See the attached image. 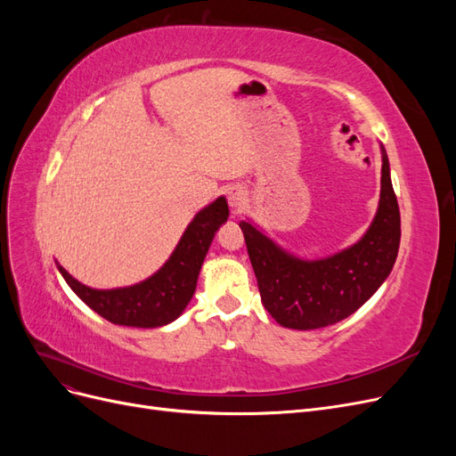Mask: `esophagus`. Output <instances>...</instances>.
Listing matches in <instances>:
<instances>
[{
  "label": "esophagus",
  "instance_id": "esophagus-1",
  "mask_svg": "<svg viewBox=\"0 0 456 456\" xmlns=\"http://www.w3.org/2000/svg\"><path fill=\"white\" fill-rule=\"evenodd\" d=\"M247 201H249V198H247V191L241 186H232L228 190V203L233 211H241Z\"/></svg>",
  "mask_w": 456,
  "mask_h": 456
}]
</instances>
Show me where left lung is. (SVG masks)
<instances>
[{
  "label": "left lung",
  "instance_id": "left-lung-1",
  "mask_svg": "<svg viewBox=\"0 0 456 456\" xmlns=\"http://www.w3.org/2000/svg\"><path fill=\"white\" fill-rule=\"evenodd\" d=\"M382 151L377 215L354 245L323 258H300L268 238L251 218L241 220L262 305L289 329H322L342 322L377 293L388 278L402 240V220Z\"/></svg>",
  "mask_w": 456,
  "mask_h": 456
}]
</instances>
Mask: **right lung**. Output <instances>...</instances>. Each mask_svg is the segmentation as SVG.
<instances>
[{
  "label": "right lung",
  "instance_id": "add662e5",
  "mask_svg": "<svg viewBox=\"0 0 456 456\" xmlns=\"http://www.w3.org/2000/svg\"><path fill=\"white\" fill-rule=\"evenodd\" d=\"M226 198L220 196L191 218L167 262L141 283L116 289H93L72 278L59 262L72 291L104 320L116 325L154 329L175 322L196 293L200 270L215 233L228 220Z\"/></svg>",
  "mask_w": 456,
  "mask_h": 456
}]
</instances>
